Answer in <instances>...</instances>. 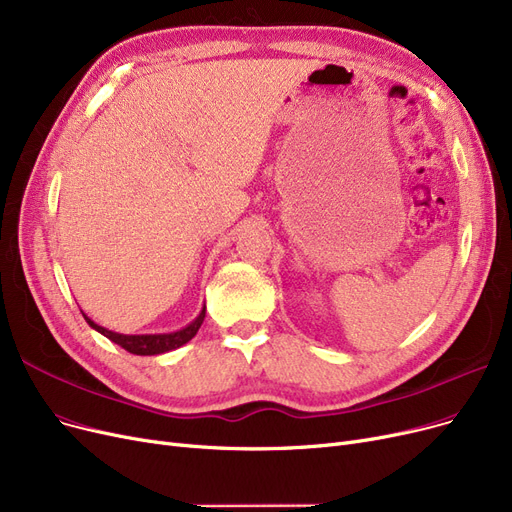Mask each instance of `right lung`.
Returning <instances> with one entry per match:
<instances>
[{"mask_svg":"<svg viewBox=\"0 0 512 512\" xmlns=\"http://www.w3.org/2000/svg\"><path fill=\"white\" fill-rule=\"evenodd\" d=\"M205 311L207 309L203 307V311L198 314V318L192 320L186 328L175 330V332H163V335H121V332H113V330H108L104 326H98L94 320L87 318L83 311H81V314H83L85 322L90 324L94 330H98L100 335H104L106 339L117 343L125 351H129L133 355H159V353H165V351H171V349L186 345L196 335L198 328H201V324L205 320Z\"/></svg>","mask_w":512,"mask_h":512,"instance_id":"right-lung-1","label":"right lung"}]
</instances>
